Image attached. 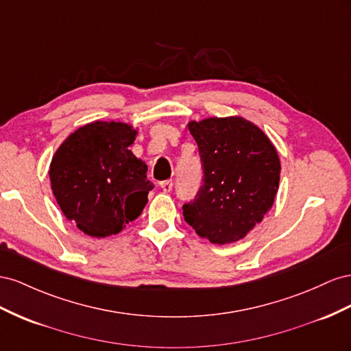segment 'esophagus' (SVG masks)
<instances>
[{
	"label": "esophagus",
	"mask_w": 351,
	"mask_h": 351,
	"mask_svg": "<svg viewBox=\"0 0 351 351\" xmlns=\"http://www.w3.org/2000/svg\"><path fill=\"white\" fill-rule=\"evenodd\" d=\"M160 186H162V189L165 193H169V191H172V186H173V181L172 179H167V181H163V182H160Z\"/></svg>",
	"instance_id": "obj_1"
}]
</instances>
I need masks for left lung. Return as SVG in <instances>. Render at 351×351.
<instances>
[{"mask_svg":"<svg viewBox=\"0 0 351 351\" xmlns=\"http://www.w3.org/2000/svg\"><path fill=\"white\" fill-rule=\"evenodd\" d=\"M198 145L203 186L184 206V219L213 244L243 239L274 206L281 163L269 136L241 116L191 120Z\"/></svg>","mask_w":351,"mask_h":351,"instance_id":"obj_1","label":"left lung"}]
</instances>
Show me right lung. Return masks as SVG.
Returning <instances> with one entry per match:
<instances>
[{
    "label": "right lung",
    "instance_id": "add662e5",
    "mask_svg": "<svg viewBox=\"0 0 351 351\" xmlns=\"http://www.w3.org/2000/svg\"><path fill=\"white\" fill-rule=\"evenodd\" d=\"M138 128L123 122L86 123L57 148L51 189L67 220L94 238L119 234L148 202L147 165L131 149Z\"/></svg>",
    "mask_w": 351,
    "mask_h": 351
}]
</instances>
